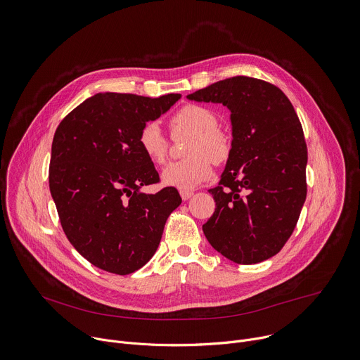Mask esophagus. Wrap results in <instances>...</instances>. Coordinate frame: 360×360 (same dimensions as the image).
<instances>
[{"label": "esophagus", "mask_w": 360, "mask_h": 360, "mask_svg": "<svg viewBox=\"0 0 360 360\" xmlns=\"http://www.w3.org/2000/svg\"><path fill=\"white\" fill-rule=\"evenodd\" d=\"M192 195H193V192H192V191H181V196H182V199H184V200H188Z\"/></svg>", "instance_id": "34e87169"}]
</instances>
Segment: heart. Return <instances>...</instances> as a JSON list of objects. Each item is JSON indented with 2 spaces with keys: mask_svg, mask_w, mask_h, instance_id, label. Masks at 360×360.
Here are the masks:
<instances>
[{
  "mask_svg": "<svg viewBox=\"0 0 360 360\" xmlns=\"http://www.w3.org/2000/svg\"><path fill=\"white\" fill-rule=\"evenodd\" d=\"M174 134L186 132L192 138L186 146V160L169 164L161 174L162 184L179 191H192L212 175V162L221 164L231 153L229 138L218 129L217 114L202 105H185L171 118ZM145 157L161 165L168 157V139L155 122L145 124L138 136Z\"/></svg>",
  "mask_w": 360,
  "mask_h": 360,
  "instance_id": "b5f03b06",
  "label": "heart"
}]
</instances>
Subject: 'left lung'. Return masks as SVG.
Returning a JSON list of instances; mask_svg holds the SVG:
<instances>
[{
    "mask_svg": "<svg viewBox=\"0 0 360 360\" xmlns=\"http://www.w3.org/2000/svg\"><path fill=\"white\" fill-rule=\"evenodd\" d=\"M231 111L232 143L215 212L202 229L215 250L252 265L276 255L292 235L306 199L307 149L299 118L275 85L232 77L186 95Z\"/></svg>",
    "mask_w": 360,
    "mask_h": 360,
    "instance_id": "1",
    "label": "left lung"
}]
</instances>
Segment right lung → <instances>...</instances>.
I'll return each instance as SVG.
<instances>
[{
    "mask_svg": "<svg viewBox=\"0 0 360 360\" xmlns=\"http://www.w3.org/2000/svg\"><path fill=\"white\" fill-rule=\"evenodd\" d=\"M181 94L160 98L99 92L58 125L49 191L72 246L94 266L117 275L142 268L157 252L175 188L145 193L160 175L142 152L141 128L165 114Z\"/></svg>",
    "mask_w": 360,
    "mask_h": 360,
    "instance_id": "add662e5",
    "label": "right lung"
}]
</instances>
